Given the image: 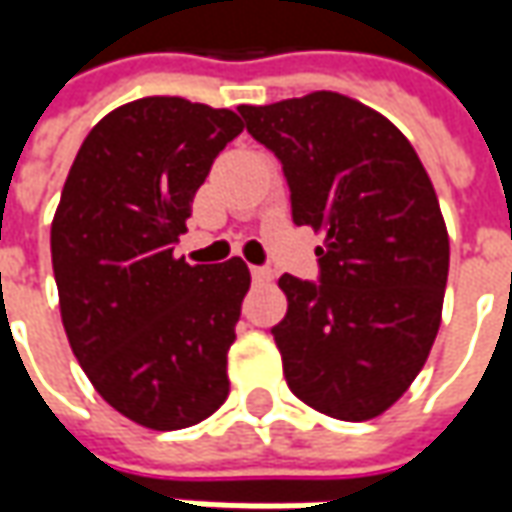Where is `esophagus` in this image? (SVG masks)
I'll list each match as a JSON object with an SVG mask.
<instances>
[{
	"instance_id": "34e87169",
	"label": "esophagus",
	"mask_w": 512,
	"mask_h": 512,
	"mask_svg": "<svg viewBox=\"0 0 512 512\" xmlns=\"http://www.w3.org/2000/svg\"><path fill=\"white\" fill-rule=\"evenodd\" d=\"M250 276H253V282H270V267H259V265H253L250 267Z\"/></svg>"
}]
</instances>
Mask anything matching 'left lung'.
<instances>
[{"label": "left lung", "instance_id": "obj_1", "mask_svg": "<svg viewBox=\"0 0 512 512\" xmlns=\"http://www.w3.org/2000/svg\"><path fill=\"white\" fill-rule=\"evenodd\" d=\"M239 113L282 162L293 222L325 233L319 282L279 279L287 387L333 419H373L419 376L442 322L450 242L433 182L402 130L342 93Z\"/></svg>", "mask_w": 512, "mask_h": 512}]
</instances>
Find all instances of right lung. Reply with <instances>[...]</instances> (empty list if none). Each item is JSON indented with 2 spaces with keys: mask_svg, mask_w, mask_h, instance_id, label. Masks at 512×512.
<instances>
[{
  "mask_svg": "<svg viewBox=\"0 0 512 512\" xmlns=\"http://www.w3.org/2000/svg\"><path fill=\"white\" fill-rule=\"evenodd\" d=\"M245 130L227 108L148 96L90 130L50 225L70 350L99 396L150 430H182L227 399L250 270L187 265L173 245L213 159Z\"/></svg>",
  "mask_w": 512,
  "mask_h": 512,
  "instance_id": "obj_1",
  "label": "right lung"
}]
</instances>
